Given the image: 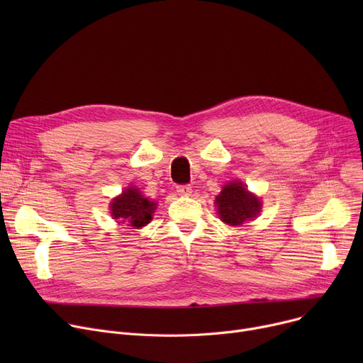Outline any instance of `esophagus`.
I'll use <instances>...</instances> for the list:
<instances>
[{
    "instance_id": "1",
    "label": "esophagus",
    "mask_w": 363,
    "mask_h": 363,
    "mask_svg": "<svg viewBox=\"0 0 363 363\" xmlns=\"http://www.w3.org/2000/svg\"><path fill=\"white\" fill-rule=\"evenodd\" d=\"M191 191H193V189L189 185H178L177 186V193L179 196H189V194H191Z\"/></svg>"
}]
</instances>
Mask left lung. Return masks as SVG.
I'll return each mask as SVG.
<instances>
[{"mask_svg": "<svg viewBox=\"0 0 363 363\" xmlns=\"http://www.w3.org/2000/svg\"><path fill=\"white\" fill-rule=\"evenodd\" d=\"M218 213L228 225H241L252 220L260 212V201L244 188V184L235 181L223 186L216 197Z\"/></svg>", "mask_w": 363, "mask_h": 363, "instance_id": "obj_1", "label": "left lung"}]
</instances>
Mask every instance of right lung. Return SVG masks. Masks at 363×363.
<instances>
[{
    "mask_svg": "<svg viewBox=\"0 0 363 363\" xmlns=\"http://www.w3.org/2000/svg\"><path fill=\"white\" fill-rule=\"evenodd\" d=\"M156 211V203L145 199L137 188L129 186L123 194L111 203V215L119 223H126L132 228H141L151 220Z\"/></svg>",
    "mask_w": 363,
    "mask_h": 363,
    "instance_id": "add662e5",
    "label": "right lung"
}]
</instances>
